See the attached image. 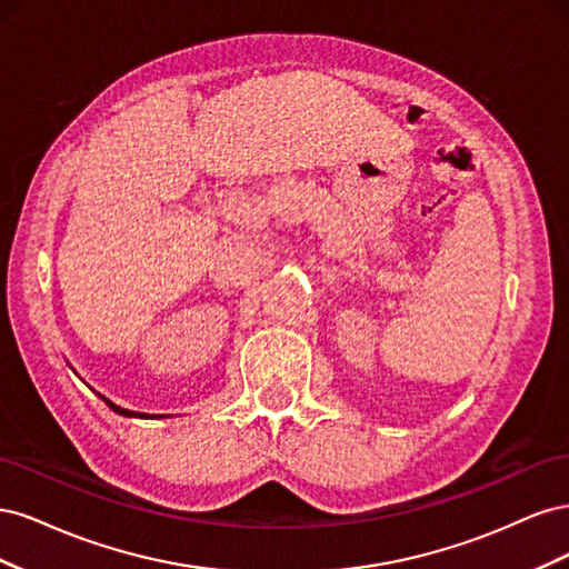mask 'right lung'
I'll use <instances>...</instances> for the list:
<instances>
[{
  "label": "right lung",
  "mask_w": 569,
  "mask_h": 569,
  "mask_svg": "<svg viewBox=\"0 0 569 569\" xmlns=\"http://www.w3.org/2000/svg\"><path fill=\"white\" fill-rule=\"evenodd\" d=\"M101 399H104V396H101ZM107 401V406L111 408V410H116V412H120V416H126V418H149V416H142V412H134V410H126V408H120V406H116V403H111L109 399H104Z\"/></svg>",
  "instance_id": "1"
}]
</instances>
